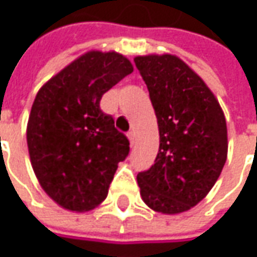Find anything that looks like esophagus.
Returning <instances> with one entry per match:
<instances>
[{
    "label": "esophagus",
    "instance_id": "34e87169",
    "mask_svg": "<svg viewBox=\"0 0 257 257\" xmlns=\"http://www.w3.org/2000/svg\"><path fill=\"white\" fill-rule=\"evenodd\" d=\"M128 139L129 142H131V146H134L135 145V142H136V135H135V132H128Z\"/></svg>",
    "mask_w": 257,
    "mask_h": 257
}]
</instances>
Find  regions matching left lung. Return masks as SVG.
Instances as JSON below:
<instances>
[{
  "mask_svg": "<svg viewBox=\"0 0 257 257\" xmlns=\"http://www.w3.org/2000/svg\"><path fill=\"white\" fill-rule=\"evenodd\" d=\"M160 131L154 165L138 173L142 198L161 213H180L209 193L227 158L226 118L193 70L172 55L135 58Z\"/></svg>",
  "mask_w": 257,
  "mask_h": 257,
  "instance_id": "8db88e82",
  "label": "left lung"
}]
</instances>
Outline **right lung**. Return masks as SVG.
I'll return each mask as SVG.
<instances>
[{
  "label": "right lung",
  "instance_id": "right-lung-1",
  "mask_svg": "<svg viewBox=\"0 0 257 257\" xmlns=\"http://www.w3.org/2000/svg\"><path fill=\"white\" fill-rule=\"evenodd\" d=\"M134 71L115 52L92 51L68 64L37 93L27 146L38 182L66 209L84 212L104 201L128 138L101 111V96Z\"/></svg>",
  "mask_w": 257,
  "mask_h": 257
}]
</instances>
